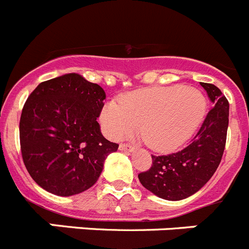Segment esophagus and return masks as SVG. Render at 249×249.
Returning <instances> with one entry per match:
<instances>
[{
  "instance_id": "obj_1",
  "label": "esophagus",
  "mask_w": 249,
  "mask_h": 249,
  "mask_svg": "<svg viewBox=\"0 0 249 249\" xmlns=\"http://www.w3.org/2000/svg\"><path fill=\"white\" fill-rule=\"evenodd\" d=\"M120 151L133 152V151H135V148H133L132 146H129V144H120Z\"/></svg>"
}]
</instances>
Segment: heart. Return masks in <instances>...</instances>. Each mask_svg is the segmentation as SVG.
Returning <instances> with one entry per match:
<instances>
[{"mask_svg": "<svg viewBox=\"0 0 249 249\" xmlns=\"http://www.w3.org/2000/svg\"><path fill=\"white\" fill-rule=\"evenodd\" d=\"M208 103L199 89L183 85L152 87L131 92L120 103L108 101L100 121L106 136L120 140L141 135L149 148L171 152L183 146L203 123Z\"/></svg>", "mask_w": 249, "mask_h": 249, "instance_id": "b5f03b06", "label": "heart"}]
</instances>
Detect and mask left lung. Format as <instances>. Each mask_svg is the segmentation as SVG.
Masks as SVG:
<instances>
[{
	"mask_svg": "<svg viewBox=\"0 0 249 249\" xmlns=\"http://www.w3.org/2000/svg\"><path fill=\"white\" fill-rule=\"evenodd\" d=\"M201 86L213 108L193 141L182 151L152 156V167L138 175L142 186L167 201H181L198 192L218 168L228 129L230 103L212 83Z\"/></svg>",
	"mask_w": 249,
	"mask_h": 249,
	"instance_id": "1",
	"label": "left lung"
}]
</instances>
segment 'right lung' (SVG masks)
Wrapping results in <instances>:
<instances>
[{
    "instance_id": "add662e5",
    "label": "right lung",
    "mask_w": 249,
    "mask_h": 249,
    "mask_svg": "<svg viewBox=\"0 0 249 249\" xmlns=\"http://www.w3.org/2000/svg\"><path fill=\"white\" fill-rule=\"evenodd\" d=\"M106 92L78 73L39 83L19 121L23 163L34 181L56 196L91 188L107 156L118 148L102 136L97 117Z\"/></svg>"
}]
</instances>
